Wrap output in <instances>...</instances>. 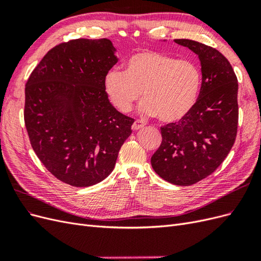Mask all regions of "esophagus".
<instances>
[{"label": "esophagus", "instance_id": "34e87169", "mask_svg": "<svg viewBox=\"0 0 261 261\" xmlns=\"http://www.w3.org/2000/svg\"><path fill=\"white\" fill-rule=\"evenodd\" d=\"M145 125H146V123H145L144 121H141V120H136L135 122L133 123V125H132V128H133L134 130H137V129L143 128Z\"/></svg>", "mask_w": 261, "mask_h": 261}]
</instances>
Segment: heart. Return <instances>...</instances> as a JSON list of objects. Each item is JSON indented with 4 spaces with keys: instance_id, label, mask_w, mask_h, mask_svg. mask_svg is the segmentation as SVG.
<instances>
[{
    "instance_id": "b5f03b06",
    "label": "heart",
    "mask_w": 261,
    "mask_h": 261,
    "mask_svg": "<svg viewBox=\"0 0 261 261\" xmlns=\"http://www.w3.org/2000/svg\"><path fill=\"white\" fill-rule=\"evenodd\" d=\"M200 85L201 74L195 63L152 50L133 54L126 70L113 68L105 78L108 97L117 110L129 112L143 93L139 111L167 123L179 121L191 111Z\"/></svg>"
}]
</instances>
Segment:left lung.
Here are the masks:
<instances>
[{"mask_svg": "<svg viewBox=\"0 0 261 261\" xmlns=\"http://www.w3.org/2000/svg\"><path fill=\"white\" fill-rule=\"evenodd\" d=\"M174 41L198 55L202 82L191 111L161 127L162 141L151 165L164 180L188 186L212 174L234 145L239 83L230 62L215 48L188 39Z\"/></svg>", "mask_w": 261, "mask_h": 261, "instance_id": "left-lung-1", "label": "left lung"}]
</instances>
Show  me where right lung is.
<instances>
[{
    "label": "right lung",
    "instance_id": "1",
    "mask_svg": "<svg viewBox=\"0 0 261 261\" xmlns=\"http://www.w3.org/2000/svg\"><path fill=\"white\" fill-rule=\"evenodd\" d=\"M109 39H75L55 45L25 87L31 147L53 176L75 187L103 180L132 134L134 118L110 103L107 73L116 63Z\"/></svg>",
    "mask_w": 261,
    "mask_h": 261
}]
</instances>
